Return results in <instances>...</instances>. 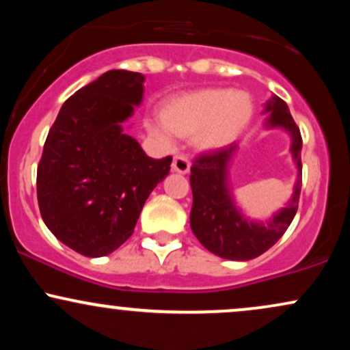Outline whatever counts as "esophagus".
Masks as SVG:
<instances>
[{
	"label": "esophagus",
	"instance_id": "esophagus-1",
	"mask_svg": "<svg viewBox=\"0 0 350 350\" xmlns=\"http://www.w3.org/2000/svg\"><path fill=\"white\" fill-rule=\"evenodd\" d=\"M189 170H191V161L186 156H176L172 161V171L179 172V174H187Z\"/></svg>",
	"mask_w": 350,
	"mask_h": 350
}]
</instances>
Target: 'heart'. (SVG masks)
<instances>
[{"label":"heart","instance_id":"heart-1","mask_svg":"<svg viewBox=\"0 0 350 350\" xmlns=\"http://www.w3.org/2000/svg\"><path fill=\"white\" fill-rule=\"evenodd\" d=\"M253 116L252 97L232 88H200L171 100L163 116L150 120L148 128L166 148L178 136H191L199 150L215 151L228 146L243 133Z\"/></svg>","mask_w":350,"mask_h":350}]
</instances>
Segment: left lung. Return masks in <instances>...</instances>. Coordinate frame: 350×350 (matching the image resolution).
Here are the masks:
<instances>
[{
  "label": "left lung",
  "mask_w": 350,
  "mask_h": 350,
  "mask_svg": "<svg viewBox=\"0 0 350 350\" xmlns=\"http://www.w3.org/2000/svg\"><path fill=\"white\" fill-rule=\"evenodd\" d=\"M263 111L268 113L265 126L281 128L291 136L290 151L298 170L293 198L268 222L250 220L237 207L228 186V166L237 151L235 143L222 150L204 152L192 163L189 178L192 187L191 228L199 242L220 258L247 262L260 256L283 237L298 211L303 171L299 128L286 103L276 95L268 100Z\"/></svg>",
  "instance_id": "1"
}]
</instances>
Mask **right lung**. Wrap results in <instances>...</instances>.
Masks as SVG:
<instances>
[{"mask_svg": "<svg viewBox=\"0 0 350 350\" xmlns=\"http://www.w3.org/2000/svg\"><path fill=\"white\" fill-rule=\"evenodd\" d=\"M144 75L108 70L60 108L38 166L44 224L64 245L97 258L133 234L148 196L172 158L152 159L123 122L143 100Z\"/></svg>", "mask_w": 350, "mask_h": 350, "instance_id": "add662e5", "label": "right lung"}]
</instances>
